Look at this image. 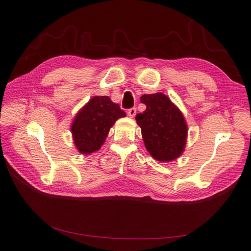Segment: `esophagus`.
I'll list each match as a JSON object with an SVG mask.
<instances>
[{
  "label": "esophagus",
  "mask_w": 251,
  "mask_h": 251,
  "mask_svg": "<svg viewBox=\"0 0 251 251\" xmlns=\"http://www.w3.org/2000/svg\"><path fill=\"white\" fill-rule=\"evenodd\" d=\"M127 114H128L130 117H134L136 115V108H131L128 111H127Z\"/></svg>",
  "instance_id": "1"
}]
</instances>
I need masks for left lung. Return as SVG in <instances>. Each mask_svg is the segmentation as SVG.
<instances>
[{"instance_id": "1", "label": "left lung", "mask_w": 251, "mask_h": 251, "mask_svg": "<svg viewBox=\"0 0 251 251\" xmlns=\"http://www.w3.org/2000/svg\"><path fill=\"white\" fill-rule=\"evenodd\" d=\"M140 101L147 109L136 115V121L147 151L158 162L177 159L188 139V125L182 112L163 93L143 95Z\"/></svg>"}]
</instances>
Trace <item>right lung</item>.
I'll list each match as a JSON object with an SVG mask.
<instances>
[{"label": "right lung", "mask_w": 251, "mask_h": 251, "mask_svg": "<svg viewBox=\"0 0 251 251\" xmlns=\"http://www.w3.org/2000/svg\"><path fill=\"white\" fill-rule=\"evenodd\" d=\"M120 105L112 102L108 96H95L79 109L71 123V134L76 150L92 154L103 145L114 123L125 117Z\"/></svg>", "instance_id": "obj_1"}]
</instances>
